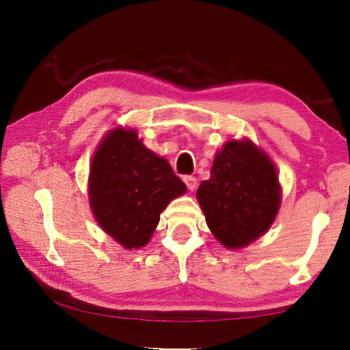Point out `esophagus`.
I'll return each instance as SVG.
<instances>
[{
    "mask_svg": "<svg viewBox=\"0 0 350 350\" xmlns=\"http://www.w3.org/2000/svg\"><path fill=\"white\" fill-rule=\"evenodd\" d=\"M183 182L187 183L189 191H194L198 188V179L194 176H183Z\"/></svg>",
    "mask_w": 350,
    "mask_h": 350,
    "instance_id": "1",
    "label": "esophagus"
}]
</instances>
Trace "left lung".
I'll return each instance as SVG.
<instances>
[{
	"label": "left lung",
	"instance_id": "8db88e82",
	"mask_svg": "<svg viewBox=\"0 0 350 350\" xmlns=\"http://www.w3.org/2000/svg\"><path fill=\"white\" fill-rule=\"evenodd\" d=\"M280 198L273 163L252 142H227L216 154L211 177L198 189L206 224L228 248L244 247L267 232Z\"/></svg>",
	"mask_w": 350,
	"mask_h": 350
}]
</instances>
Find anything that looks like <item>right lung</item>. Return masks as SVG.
<instances>
[{
    "label": "right lung",
    "mask_w": 350,
    "mask_h": 350,
    "mask_svg": "<svg viewBox=\"0 0 350 350\" xmlns=\"http://www.w3.org/2000/svg\"><path fill=\"white\" fill-rule=\"evenodd\" d=\"M171 165L133 129L108 134L92 159L90 202L106 233L126 248L144 247L171 199L185 193Z\"/></svg>",
    "instance_id": "obj_1"
}]
</instances>
